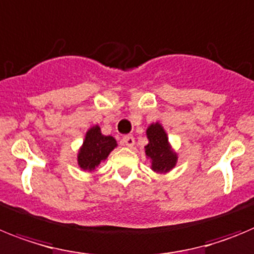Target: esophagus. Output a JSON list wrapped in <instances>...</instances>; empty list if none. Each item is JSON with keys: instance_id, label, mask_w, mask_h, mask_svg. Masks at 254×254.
I'll return each instance as SVG.
<instances>
[{"instance_id": "obj_1", "label": "esophagus", "mask_w": 254, "mask_h": 254, "mask_svg": "<svg viewBox=\"0 0 254 254\" xmlns=\"http://www.w3.org/2000/svg\"><path fill=\"white\" fill-rule=\"evenodd\" d=\"M123 143H124L125 145H127V147H133L134 143H135V139H134L133 135H125L124 138H123Z\"/></svg>"}]
</instances>
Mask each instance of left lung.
Here are the masks:
<instances>
[{"mask_svg": "<svg viewBox=\"0 0 254 254\" xmlns=\"http://www.w3.org/2000/svg\"><path fill=\"white\" fill-rule=\"evenodd\" d=\"M148 144L145 145V156L151 160V169L156 173H169L178 161V154L173 151L169 138L160 123L151 124L147 129Z\"/></svg>", "mask_w": 254, "mask_h": 254, "instance_id": "left-lung-1", "label": "left lung"}]
</instances>
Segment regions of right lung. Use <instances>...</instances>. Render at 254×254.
I'll list each match as a JSON object with an SVG mask.
<instances>
[{
	"label": "right lung",
	"mask_w": 254,
	"mask_h": 254,
	"mask_svg": "<svg viewBox=\"0 0 254 254\" xmlns=\"http://www.w3.org/2000/svg\"><path fill=\"white\" fill-rule=\"evenodd\" d=\"M118 145L114 136L103 135L98 125L90 127L85 134L83 145L79 149L78 165L81 170L93 171L98 165L109 157L110 152Z\"/></svg>",
	"instance_id": "obj_1"
}]
</instances>
